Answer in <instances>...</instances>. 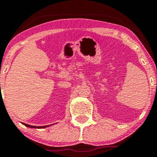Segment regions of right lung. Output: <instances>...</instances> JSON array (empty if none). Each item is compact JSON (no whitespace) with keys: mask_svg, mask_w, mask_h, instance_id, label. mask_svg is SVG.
<instances>
[{"mask_svg":"<svg viewBox=\"0 0 157 157\" xmlns=\"http://www.w3.org/2000/svg\"><path fill=\"white\" fill-rule=\"evenodd\" d=\"M22 124H23V125H24L25 126H26V127L31 128H45L49 127V126L54 125V124H52V125H44V126H34V125H28V124H25V123H22Z\"/></svg>","mask_w":157,"mask_h":157,"instance_id":"right-lung-1","label":"right lung"}]
</instances>
